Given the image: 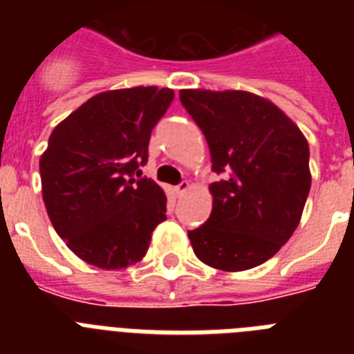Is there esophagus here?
<instances>
[{
	"label": "esophagus",
	"mask_w": 354,
	"mask_h": 354,
	"mask_svg": "<svg viewBox=\"0 0 354 354\" xmlns=\"http://www.w3.org/2000/svg\"><path fill=\"white\" fill-rule=\"evenodd\" d=\"M187 189H189V183H187V180H183V183L179 184V186H175V193H177V195H184V193L187 192Z\"/></svg>",
	"instance_id": "obj_1"
}]
</instances>
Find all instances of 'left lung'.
Returning <instances> with one entry per match:
<instances>
[{
	"mask_svg": "<svg viewBox=\"0 0 354 354\" xmlns=\"http://www.w3.org/2000/svg\"><path fill=\"white\" fill-rule=\"evenodd\" d=\"M211 150L212 211L189 230L193 252L221 271L261 266L286 245L310 192L308 143L271 101L243 90H180Z\"/></svg>",
	"mask_w": 354,
	"mask_h": 354,
	"instance_id": "1",
	"label": "left lung"
}]
</instances>
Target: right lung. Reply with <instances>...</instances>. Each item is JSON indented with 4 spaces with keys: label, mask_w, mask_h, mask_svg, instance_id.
<instances>
[{
    "label": "right lung",
    "mask_w": 354,
    "mask_h": 354,
    "mask_svg": "<svg viewBox=\"0 0 354 354\" xmlns=\"http://www.w3.org/2000/svg\"><path fill=\"white\" fill-rule=\"evenodd\" d=\"M174 95L158 86L97 93L53 129L40 158L42 198L58 236L84 262L102 270L136 264L167 220L165 192L134 174Z\"/></svg>",
    "instance_id": "1"
}]
</instances>
